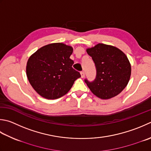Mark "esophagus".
Returning <instances> with one entry per match:
<instances>
[{"mask_svg": "<svg viewBox=\"0 0 151 151\" xmlns=\"http://www.w3.org/2000/svg\"><path fill=\"white\" fill-rule=\"evenodd\" d=\"M81 77L82 78H84L85 76V73L84 71H81Z\"/></svg>", "mask_w": 151, "mask_h": 151, "instance_id": "esophagus-1", "label": "esophagus"}]
</instances>
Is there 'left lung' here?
Here are the masks:
<instances>
[{"mask_svg":"<svg viewBox=\"0 0 151 151\" xmlns=\"http://www.w3.org/2000/svg\"><path fill=\"white\" fill-rule=\"evenodd\" d=\"M86 52L96 67V79L84 81L91 92L102 99L119 95L131 76V65L126 54L116 47L101 43L87 48Z\"/></svg>","mask_w":151,"mask_h":151,"instance_id":"8db88e82","label":"left lung"}]
</instances>
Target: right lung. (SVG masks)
Here are the masks:
<instances>
[{
  "instance_id": "1",
  "label": "right lung",
  "mask_w": 151,
  "mask_h": 151,
  "mask_svg": "<svg viewBox=\"0 0 151 151\" xmlns=\"http://www.w3.org/2000/svg\"><path fill=\"white\" fill-rule=\"evenodd\" d=\"M71 46L63 43L44 46L29 57L26 74L33 89L44 98L55 99L72 88L81 74L73 68Z\"/></svg>"
}]
</instances>
